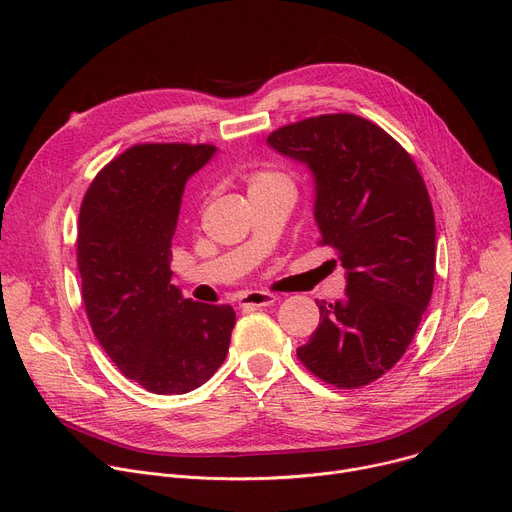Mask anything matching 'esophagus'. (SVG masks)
Here are the masks:
<instances>
[{
  "mask_svg": "<svg viewBox=\"0 0 512 512\" xmlns=\"http://www.w3.org/2000/svg\"><path fill=\"white\" fill-rule=\"evenodd\" d=\"M274 301H276L274 294L255 290V292H247L245 297H240L238 305H240L242 309H257V307H267V305H272Z\"/></svg>",
  "mask_w": 512,
  "mask_h": 512,
  "instance_id": "esophagus-1",
  "label": "esophagus"
}]
</instances>
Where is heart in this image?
I'll return each mask as SVG.
<instances>
[{
    "instance_id": "1",
    "label": "heart",
    "mask_w": 512,
    "mask_h": 512,
    "mask_svg": "<svg viewBox=\"0 0 512 512\" xmlns=\"http://www.w3.org/2000/svg\"><path fill=\"white\" fill-rule=\"evenodd\" d=\"M276 184H288L286 176L276 174V172H257L249 178V191H255V188H267V186H276Z\"/></svg>"
}]
</instances>
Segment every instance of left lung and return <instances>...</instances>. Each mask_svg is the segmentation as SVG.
<instances>
[{"mask_svg": "<svg viewBox=\"0 0 512 512\" xmlns=\"http://www.w3.org/2000/svg\"><path fill=\"white\" fill-rule=\"evenodd\" d=\"M267 145L307 166L321 245L338 251L344 299L317 301L297 355L319 380L367 386L398 363L432 299L436 220L411 155L378 124L326 114L274 130Z\"/></svg>", "mask_w": 512, "mask_h": 512, "instance_id": "8db88e82", "label": "left lung"}]
</instances>
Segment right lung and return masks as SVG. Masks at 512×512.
<instances>
[{"mask_svg":"<svg viewBox=\"0 0 512 512\" xmlns=\"http://www.w3.org/2000/svg\"><path fill=\"white\" fill-rule=\"evenodd\" d=\"M213 145H134L91 182L78 215V272L91 328L128 380L153 394L205 384L230 346V305L184 299L172 236L184 184Z\"/></svg>","mask_w":512,"mask_h":512,"instance_id":"right-lung-1","label":"right lung"}]
</instances>
